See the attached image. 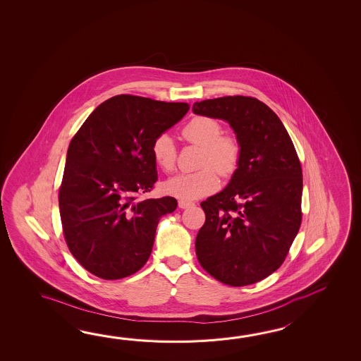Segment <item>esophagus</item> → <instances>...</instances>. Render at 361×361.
<instances>
[{"label":"esophagus","instance_id":"esophagus-1","mask_svg":"<svg viewBox=\"0 0 361 361\" xmlns=\"http://www.w3.org/2000/svg\"><path fill=\"white\" fill-rule=\"evenodd\" d=\"M178 205L180 209H187V207H192V205H195L192 201H187V200H179L178 201Z\"/></svg>","mask_w":361,"mask_h":361}]
</instances>
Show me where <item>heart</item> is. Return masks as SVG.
I'll list each match as a JSON object with an SVG mask.
<instances>
[{
  "instance_id": "1",
  "label": "heart",
  "mask_w": 361,
  "mask_h": 361,
  "mask_svg": "<svg viewBox=\"0 0 361 361\" xmlns=\"http://www.w3.org/2000/svg\"><path fill=\"white\" fill-rule=\"evenodd\" d=\"M219 121L207 116L192 118L182 129V137L192 145L201 147L200 168L183 173L162 184L164 191L180 200H195L214 192L219 187V175L230 177L238 169L241 159V145L235 135L222 134ZM156 165L165 173L176 168L177 151L168 133L159 134L151 146Z\"/></svg>"
}]
</instances>
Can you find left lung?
Instances as JSON below:
<instances>
[{
    "instance_id": "8db88e82",
    "label": "left lung",
    "mask_w": 361,
    "mask_h": 361,
    "mask_svg": "<svg viewBox=\"0 0 361 361\" xmlns=\"http://www.w3.org/2000/svg\"><path fill=\"white\" fill-rule=\"evenodd\" d=\"M193 114L230 123L241 159L223 191L201 202V267L223 284L245 286L275 272L300 231L302 168L292 139L261 100L233 95L196 102Z\"/></svg>"
}]
</instances>
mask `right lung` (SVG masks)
<instances>
[{"instance_id": "right-lung-1", "label": "right lung", "mask_w": 361, "mask_h": 361, "mask_svg": "<svg viewBox=\"0 0 361 361\" xmlns=\"http://www.w3.org/2000/svg\"><path fill=\"white\" fill-rule=\"evenodd\" d=\"M188 109L187 103L116 95L71 140L59 188L61 227L69 252L92 275L123 279L148 261L160 218L178 202L135 199L157 180L154 139Z\"/></svg>"}]
</instances>
